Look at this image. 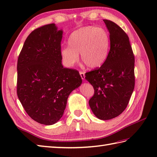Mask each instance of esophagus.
<instances>
[{"instance_id":"obj_1","label":"esophagus","mask_w":157,"mask_h":157,"mask_svg":"<svg viewBox=\"0 0 157 157\" xmlns=\"http://www.w3.org/2000/svg\"><path fill=\"white\" fill-rule=\"evenodd\" d=\"M79 75H80V76H81V78H82V79H83V80H84V79H85V73H84V72H82V71H80L79 72Z\"/></svg>"}]
</instances>
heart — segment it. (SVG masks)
Listing matches in <instances>:
<instances>
[{
	"label": "heart",
	"instance_id": "1",
	"mask_svg": "<svg viewBox=\"0 0 157 157\" xmlns=\"http://www.w3.org/2000/svg\"><path fill=\"white\" fill-rule=\"evenodd\" d=\"M69 46L60 51L62 61L68 67L82 61L90 69L102 66L106 61L111 46V38L106 29L88 25L72 32L68 39Z\"/></svg>",
	"mask_w": 157,
	"mask_h": 157
}]
</instances>
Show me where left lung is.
<instances>
[{"label": "left lung", "instance_id": "1", "mask_svg": "<svg viewBox=\"0 0 157 157\" xmlns=\"http://www.w3.org/2000/svg\"><path fill=\"white\" fill-rule=\"evenodd\" d=\"M111 38V48L101 67L86 73L94 94L89 105L96 117L109 120L128 106L135 86L134 55L126 33L110 20L104 19Z\"/></svg>", "mask_w": 157, "mask_h": 157}]
</instances>
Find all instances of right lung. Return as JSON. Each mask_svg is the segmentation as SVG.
Instances as JSON below:
<instances>
[{"instance_id":"add662e5","label":"right lung","mask_w":157,"mask_h":157,"mask_svg":"<svg viewBox=\"0 0 157 157\" xmlns=\"http://www.w3.org/2000/svg\"><path fill=\"white\" fill-rule=\"evenodd\" d=\"M63 30L55 23L36 29L23 44L17 61V93L34 121L53 125L62 117L71 92L82 80L75 69L63 67Z\"/></svg>"}]
</instances>
